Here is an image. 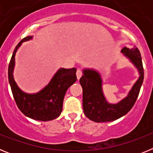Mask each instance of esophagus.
Wrapping results in <instances>:
<instances>
[{"mask_svg": "<svg viewBox=\"0 0 153 153\" xmlns=\"http://www.w3.org/2000/svg\"><path fill=\"white\" fill-rule=\"evenodd\" d=\"M82 76V71H81L79 69H78L77 70H76V77H77L78 79H79V78Z\"/></svg>", "mask_w": 153, "mask_h": 153, "instance_id": "obj_1", "label": "esophagus"}]
</instances>
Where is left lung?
Segmentation results:
<instances>
[{"label": "left lung", "instance_id": "obj_1", "mask_svg": "<svg viewBox=\"0 0 153 153\" xmlns=\"http://www.w3.org/2000/svg\"><path fill=\"white\" fill-rule=\"evenodd\" d=\"M121 53L129 59L139 72V78L132 86L128 95L117 103H109L102 90L100 74L93 69H83L79 79L83 88V108L86 117L93 122H111L123 117L136 102L143 84L144 72L140 52L137 47H123Z\"/></svg>", "mask_w": 153, "mask_h": 153}]
</instances>
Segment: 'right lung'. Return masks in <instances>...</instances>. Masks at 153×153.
Returning <instances> with one entry per match:
<instances>
[{
    "label": "right lung",
    "mask_w": 153,
    "mask_h": 153,
    "mask_svg": "<svg viewBox=\"0 0 153 153\" xmlns=\"http://www.w3.org/2000/svg\"><path fill=\"white\" fill-rule=\"evenodd\" d=\"M32 38L33 36H26L15 47L8 67V79L19 109L30 119L50 121L57 118L61 113L65 93L76 81V69L60 68L50 83L38 93H27L21 90L13 79L15 55L22 43Z\"/></svg>",
    "instance_id": "right-lung-1"
}]
</instances>
